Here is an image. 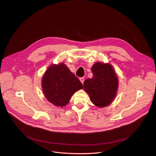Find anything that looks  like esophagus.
Listing matches in <instances>:
<instances>
[{"label": "esophagus", "mask_w": 156, "mask_h": 156, "mask_svg": "<svg viewBox=\"0 0 156 156\" xmlns=\"http://www.w3.org/2000/svg\"><path fill=\"white\" fill-rule=\"evenodd\" d=\"M79 80H80V82L82 83V84L84 83V77H80V78L79 79Z\"/></svg>", "instance_id": "34e87169"}]
</instances>
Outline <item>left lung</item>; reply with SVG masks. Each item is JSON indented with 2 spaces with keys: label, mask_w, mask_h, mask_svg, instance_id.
Masks as SVG:
<instances>
[{
  "label": "left lung",
  "mask_w": 156,
  "mask_h": 156,
  "mask_svg": "<svg viewBox=\"0 0 156 156\" xmlns=\"http://www.w3.org/2000/svg\"><path fill=\"white\" fill-rule=\"evenodd\" d=\"M91 71L93 77L84 80V91L94 105L107 107L112 103L117 94L119 81L116 73L110 64L101 62L94 63Z\"/></svg>",
  "instance_id": "1"
}]
</instances>
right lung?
I'll list each match as a JSON object with an SVG mask.
<instances>
[{
  "label": "right lung",
  "mask_w": 156,
  "mask_h": 156,
  "mask_svg": "<svg viewBox=\"0 0 156 156\" xmlns=\"http://www.w3.org/2000/svg\"><path fill=\"white\" fill-rule=\"evenodd\" d=\"M42 91L46 99L56 107L67 105L72 96L83 86L63 63L51 65L42 79Z\"/></svg>",
  "instance_id": "right-lung-1"
}]
</instances>
